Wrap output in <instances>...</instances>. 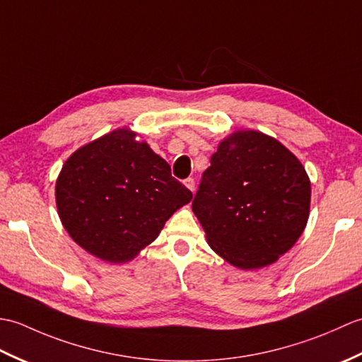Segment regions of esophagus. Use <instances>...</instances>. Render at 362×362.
Instances as JSON below:
<instances>
[{"label":"esophagus","instance_id":"34e87169","mask_svg":"<svg viewBox=\"0 0 362 362\" xmlns=\"http://www.w3.org/2000/svg\"><path fill=\"white\" fill-rule=\"evenodd\" d=\"M183 185H185V187L191 191V193H193V191H194V187H196L194 179H191V177H188L187 180H183Z\"/></svg>","mask_w":362,"mask_h":362}]
</instances>
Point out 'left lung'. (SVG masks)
<instances>
[{
  "label": "left lung",
  "instance_id": "1",
  "mask_svg": "<svg viewBox=\"0 0 362 362\" xmlns=\"http://www.w3.org/2000/svg\"><path fill=\"white\" fill-rule=\"evenodd\" d=\"M210 163L193 201L206 243L243 271L275 263L310 218L302 161L274 136L244 129L218 144Z\"/></svg>",
  "mask_w": 362,
  "mask_h": 362
}]
</instances>
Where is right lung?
Instances as JSON below:
<instances>
[{
  "label": "right lung",
  "mask_w": 362,
  "mask_h": 362,
  "mask_svg": "<svg viewBox=\"0 0 362 362\" xmlns=\"http://www.w3.org/2000/svg\"><path fill=\"white\" fill-rule=\"evenodd\" d=\"M193 193L127 127L83 144L56 180V205L73 241L91 255L121 264L160 235Z\"/></svg>",
  "instance_id": "add662e5"
}]
</instances>
